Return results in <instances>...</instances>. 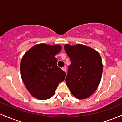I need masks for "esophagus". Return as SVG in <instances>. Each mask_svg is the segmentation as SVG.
Here are the masks:
<instances>
[{"label": "esophagus", "instance_id": "34e87169", "mask_svg": "<svg viewBox=\"0 0 122 122\" xmlns=\"http://www.w3.org/2000/svg\"><path fill=\"white\" fill-rule=\"evenodd\" d=\"M62 69L64 71V72H65V73H66V68H65V67H63V68H62Z\"/></svg>", "mask_w": 122, "mask_h": 122}]
</instances>
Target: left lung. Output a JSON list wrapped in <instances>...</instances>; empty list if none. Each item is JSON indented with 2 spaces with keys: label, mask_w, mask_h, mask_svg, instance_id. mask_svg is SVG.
Returning <instances> with one entry per match:
<instances>
[{
  "label": "left lung",
  "mask_w": 122,
  "mask_h": 122,
  "mask_svg": "<svg viewBox=\"0 0 122 122\" xmlns=\"http://www.w3.org/2000/svg\"><path fill=\"white\" fill-rule=\"evenodd\" d=\"M64 49L71 61L65 78L66 85L76 98H87L94 93L101 81V57L98 52L85 45H65Z\"/></svg>",
  "instance_id": "8db88e82"
}]
</instances>
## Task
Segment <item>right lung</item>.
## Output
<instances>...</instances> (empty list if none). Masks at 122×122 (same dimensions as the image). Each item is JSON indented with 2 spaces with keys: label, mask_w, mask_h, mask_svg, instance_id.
I'll list each match as a JSON object with an SVG mask.
<instances>
[{
  "label": "right lung",
  "mask_w": 122,
  "mask_h": 122,
  "mask_svg": "<svg viewBox=\"0 0 122 122\" xmlns=\"http://www.w3.org/2000/svg\"><path fill=\"white\" fill-rule=\"evenodd\" d=\"M61 50L58 45L39 44L24 54L21 62V75L29 93L40 100L50 98L66 73L57 66L55 56Z\"/></svg>",
  "instance_id": "add662e5"
}]
</instances>
